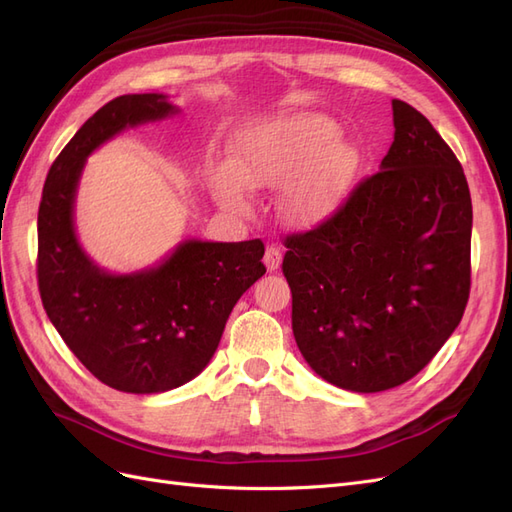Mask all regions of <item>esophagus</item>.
<instances>
[{
	"instance_id": "34e87169",
	"label": "esophagus",
	"mask_w": 512,
	"mask_h": 512,
	"mask_svg": "<svg viewBox=\"0 0 512 512\" xmlns=\"http://www.w3.org/2000/svg\"><path fill=\"white\" fill-rule=\"evenodd\" d=\"M281 259H283V251L279 246H274V244H268L266 246V255H264V264H266V268L270 270V272H274V270H279V266H281Z\"/></svg>"
}]
</instances>
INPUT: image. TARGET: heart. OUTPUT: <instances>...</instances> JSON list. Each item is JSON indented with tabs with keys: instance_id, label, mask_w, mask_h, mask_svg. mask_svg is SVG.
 <instances>
[{
	"instance_id": "1",
	"label": "heart",
	"mask_w": 512,
	"mask_h": 512,
	"mask_svg": "<svg viewBox=\"0 0 512 512\" xmlns=\"http://www.w3.org/2000/svg\"><path fill=\"white\" fill-rule=\"evenodd\" d=\"M337 135L339 128L315 113L248 128L233 141L231 167L214 171L212 191L225 208L242 212L246 186H283L304 170L285 193L287 214L306 225L324 221L352 191L360 167L352 143H332Z\"/></svg>"
}]
</instances>
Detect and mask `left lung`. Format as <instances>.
I'll use <instances>...</instances> for the list:
<instances>
[{"label": "left lung", "mask_w": 512, "mask_h": 512, "mask_svg": "<svg viewBox=\"0 0 512 512\" xmlns=\"http://www.w3.org/2000/svg\"><path fill=\"white\" fill-rule=\"evenodd\" d=\"M394 141L324 223L285 238L291 328L326 382L379 392L420 373L463 317L472 197L431 122L392 100Z\"/></svg>", "instance_id": "left-lung-1"}]
</instances>
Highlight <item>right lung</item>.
<instances>
[{
  "mask_svg": "<svg viewBox=\"0 0 512 512\" xmlns=\"http://www.w3.org/2000/svg\"><path fill=\"white\" fill-rule=\"evenodd\" d=\"M178 113L163 94L109 100L55 158L38 208V289L55 330L102 384L154 394L208 367L227 317L266 274L264 242L186 240L163 264L109 274L77 242L75 195L85 158L124 128Z\"/></svg>",
  "mask_w": 512,
  "mask_h": 512,
  "instance_id": "obj_1",
  "label": "right lung"
}]
</instances>
